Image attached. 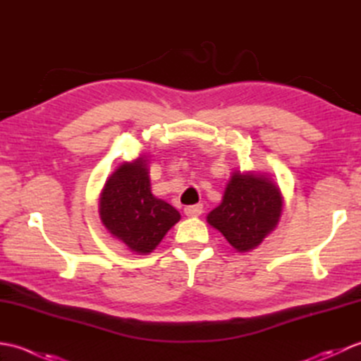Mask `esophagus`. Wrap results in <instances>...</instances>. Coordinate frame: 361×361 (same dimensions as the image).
<instances>
[{
  "label": "esophagus",
  "mask_w": 361,
  "mask_h": 361,
  "mask_svg": "<svg viewBox=\"0 0 361 361\" xmlns=\"http://www.w3.org/2000/svg\"><path fill=\"white\" fill-rule=\"evenodd\" d=\"M203 212V204H192V206H186L185 214L188 217H198Z\"/></svg>",
  "instance_id": "1"
}]
</instances>
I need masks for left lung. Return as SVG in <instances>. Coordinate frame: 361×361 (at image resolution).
<instances>
[{
	"label": "left lung",
	"mask_w": 361,
	"mask_h": 361,
	"mask_svg": "<svg viewBox=\"0 0 361 361\" xmlns=\"http://www.w3.org/2000/svg\"><path fill=\"white\" fill-rule=\"evenodd\" d=\"M283 198L267 173L233 172L224 198L206 220L239 252L259 247L278 226Z\"/></svg>",
	"instance_id": "1"
}]
</instances>
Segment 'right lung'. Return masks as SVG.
<instances>
[{"label":"right lung","instance_id":"obj_1","mask_svg":"<svg viewBox=\"0 0 361 361\" xmlns=\"http://www.w3.org/2000/svg\"><path fill=\"white\" fill-rule=\"evenodd\" d=\"M99 217L114 239L136 255H149L181 219L173 206L152 194L145 157L121 164L99 197Z\"/></svg>","mask_w":361,"mask_h":361}]
</instances>
